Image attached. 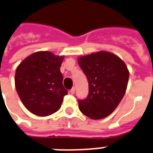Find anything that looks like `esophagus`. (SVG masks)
I'll list each match as a JSON object with an SVG mask.
<instances>
[{
  "instance_id": "esophagus-1",
  "label": "esophagus",
  "mask_w": 153,
  "mask_h": 153,
  "mask_svg": "<svg viewBox=\"0 0 153 153\" xmlns=\"http://www.w3.org/2000/svg\"><path fill=\"white\" fill-rule=\"evenodd\" d=\"M74 91H75V87H72L71 90L70 91V93H71V95H74Z\"/></svg>"
}]
</instances>
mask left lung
I'll list each match as a JSON object with an SVG mask.
<instances>
[{
  "label": "left lung",
  "instance_id": "left-lung-1",
  "mask_svg": "<svg viewBox=\"0 0 153 153\" xmlns=\"http://www.w3.org/2000/svg\"><path fill=\"white\" fill-rule=\"evenodd\" d=\"M87 76L89 92L84 100H79L82 114L93 120L107 117L117 108L128 86L129 72L118 56L100 51L78 59Z\"/></svg>",
  "mask_w": 153,
  "mask_h": 153
}]
</instances>
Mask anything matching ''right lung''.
<instances>
[{
	"label": "right lung",
	"mask_w": 153,
	"mask_h": 153,
	"mask_svg": "<svg viewBox=\"0 0 153 153\" xmlns=\"http://www.w3.org/2000/svg\"><path fill=\"white\" fill-rule=\"evenodd\" d=\"M63 57L48 51L36 52L17 66L15 87L22 103L30 112L47 116L61 108L67 91L60 66Z\"/></svg>",
	"instance_id": "obj_1"
}]
</instances>
